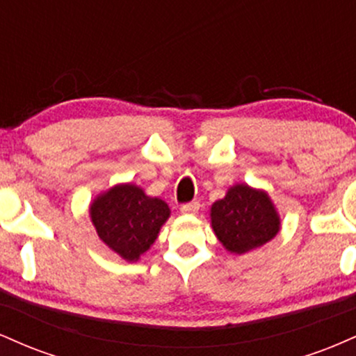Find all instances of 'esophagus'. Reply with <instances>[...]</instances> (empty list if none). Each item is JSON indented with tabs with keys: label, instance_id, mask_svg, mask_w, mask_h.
<instances>
[{
	"label": "esophagus",
	"instance_id": "1",
	"mask_svg": "<svg viewBox=\"0 0 356 356\" xmlns=\"http://www.w3.org/2000/svg\"><path fill=\"white\" fill-rule=\"evenodd\" d=\"M199 209H201V204L199 202H187V204H182L181 206V212L182 214H197Z\"/></svg>",
	"mask_w": 356,
	"mask_h": 356
}]
</instances>
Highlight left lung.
I'll list each match as a JSON object with an SVG mask.
<instances>
[{"instance_id": "1", "label": "left lung", "mask_w": 356, "mask_h": 356, "mask_svg": "<svg viewBox=\"0 0 356 356\" xmlns=\"http://www.w3.org/2000/svg\"><path fill=\"white\" fill-rule=\"evenodd\" d=\"M211 226L224 249L241 256L275 238L281 219L266 191L241 182L212 204Z\"/></svg>"}]
</instances>
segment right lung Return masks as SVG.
I'll return each mask as SVG.
<instances>
[{
	"label": "right lung",
	"mask_w": 356,
	"mask_h": 356,
	"mask_svg": "<svg viewBox=\"0 0 356 356\" xmlns=\"http://www.w3.org/2000/svg\"><path fill=\"white\" fill-rule=\"evenodd\" d=\"M169 218L167 202L132 182L115 184L90 204V220L100 241L127 263H137L149 251Z\"/></svg>",
	"instance_id": "obj_1"
}]
</instances>
